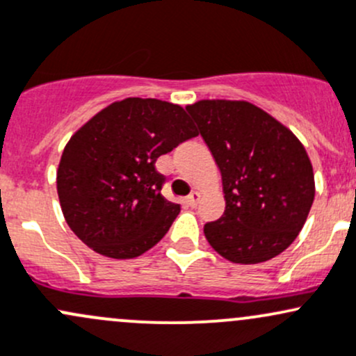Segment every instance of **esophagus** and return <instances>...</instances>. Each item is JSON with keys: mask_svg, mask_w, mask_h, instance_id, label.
I'll return each instance as SVG.
<instances>
[{"mask_svg": "<svg viewBox=\"0 0 356 356\" xmlns=\"http://www.w3.org/2000/svg\"><path fill=\"white\" fill-rule=\"evenodd\" d=\"M197 201H200V193H191L188 197H186V204L191 208L197 207Z\"/></svg>", "mask_w": 356, "mask_h": 356, "instance_id": "esophagus-1", "label": "esophagus"}]
</instances>
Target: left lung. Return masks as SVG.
Segmentation results:
<instances>
[{
	"mask_svg": "<svg viewBox=\"0 0 356 356\" xmlns=\"http://www.w3.org/2000/svg\"><path fill=\"white\" fill-rule=\"evenodd\" d=\"M186 111L222 174L225 211L204 225L209 245L241 264L282 254L304 227L316 194L305 148L244 100H201Z\"/></svg>",
	"mask_w": 356,
	"mask_h": 356,
	"instance_id": "left-lung-1",
	"label": "left lung"
}]
</instances>
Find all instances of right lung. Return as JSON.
Instances as JSON below:
<instances>
[{"label": "right lung", "mask_w": 356, "mask_h": 356, "mask_svg": "<svg viewBox=\"0 0 356 356\" xmlns=\"http://www.w3.org/2000/svg\"><path fill=\"white\" fill-rule=\"evenodd\" d=\"M197 136L181 106L156 99L111 104L71 136L58 196L71 230L95 252L133 259L162 241L181 207L162 196L160 155Z\"/></svg>", "instance_id": "obj_1"}]
</instances>
